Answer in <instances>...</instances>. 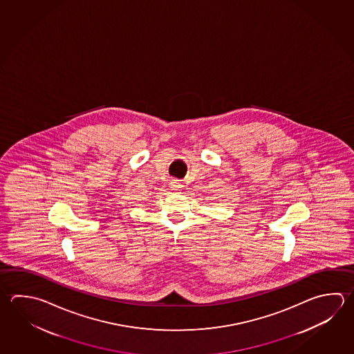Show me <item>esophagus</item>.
Instances as JSON below:
<instances>
[{
  "instance_id": "esophagus-1",
  "label": "esophagus",
  "mask_w": 354,
  "mask_h": 354,
  "mask_svg": "<svg viewBox=\"0 0 354 354\" xmlns=\"http://www.w3.org/2000/svg\"><path fill=\"white\" fill-rule=\"evenodd\" d=\"M170 187H173V190H179L181 187L180 183L178 180H173L170 183Z\"/></svg>"
}]
</instances>
